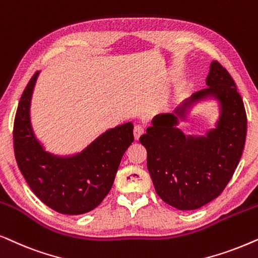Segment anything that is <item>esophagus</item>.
Masks as SVG:
<instances>
[{
  "mask_svg": "<svg viewBox=\"0 0 258 258\" xmlns=\"http://www.w3.org/2000/svg\"><path fill=\"white\" fill-rule=\"evenodd\" d=\"M144 131H145V128H144L142 125H136L135 131H133V133H135V138L138 140L140 138V136L144 135Z\"/></svg>",
  "mask_w": 258,
  "mask_h": 258,
  "instance_id": "obj_1",
  "label": "esophagus"
}]
</instances>
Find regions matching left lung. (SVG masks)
Instances as JSON below:
<instances>
[{
  "label": "left lung",
  "instance_id": "8db88e82",
  "mask_svg": "<svg viewBox=\"0 0 258 258\" xmlns=\"http://www.w3.org/2000/svg\"><path fill=\"white\" fill-rule=\"evenodd\" d=\"M209 88L195 93L176 109L152 120L139 142L147 151V170L158 196L179 210H195L214 201L231 179L244 150L246 113L235 81L218 61L211 62ZM214 95L221 102L218 127L207 137H186L177 116L192 102Z\"/></svg>",
  "mask_w": 258,
  "mask_h": 258
}]
</instances>
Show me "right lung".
Wrapping results in <instances>:
<instances>
[{
    "label": "right lung",
    "instance_id": "obj_1",
    "mask_svg": "<svg viewBox=\"0 0 258 258\" xmlns=\"http://www.w3.org/2000/svg\"><path fill=\"white\" fill-rule=\"evenodd\" d=\"M39 72L23 91L14 120V152L17 166L36 197L64 215L93 210L111 190L120 160L135 140L132 122L108 130L81 153L57 157L46 152L34 136L30 99Z\"/></svg>",
    "mask_w": 258,
    "mask_h": 258
}]
</instances>
